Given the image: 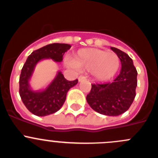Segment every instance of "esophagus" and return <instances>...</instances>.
Wrapping results in <instances>:
<instances>
[{"instance_id": "esophagus-1", "label": "esophagus", "mask_w": 158, "mask_h": 158, "mask_svg": "<svg viewBox=\"0 0 158 158\" xmlns=\"http://www.w3.org/2000/svg\"><path fill=\"white\" fill-rule=\"evenodd\" d=\"M85 80H86V77L85 76L81 75V76L78 77V81H79V82L82 81H85Z\"/></svg>"}]
</instances>
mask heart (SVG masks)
<instances>
[{
    "label": "heart",
    "instance_id": "obj_1",
    "mask_svg": "<svg viewBox=\"0 0 158 158\" xmlns=\"http://www.w3.org/2000/svg\"><path fill=\"white\" fill-rule=\"evenodd\" d=\"M73 66L77 69L92 71L96 80L105 81L115 76L120 65L116 54L96 48L79 50L72 59Z\"/></svg>",
    "mask_w": 158,
    "mask_h": 158
}]
</instances>
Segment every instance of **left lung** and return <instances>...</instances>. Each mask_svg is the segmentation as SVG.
<instances>
[{
    "label": "left lung",
    "mask_w": 158,
    "mask_h": 158,
    "mask_svg": "<svg viewBox=\"0 0 158 158\" xmlns=\"http://www.w3.org/2000/svg\"><path fill=\"white\" fill-rule=\"evenodd\" d=\"M111 49L120 59V73L111 83L92 85L86 100L96 112L117 116L127 111L135 100L138 73L127 54L115 47Z\"/></svg>",
    "instance_id": "obj_1"
}]
</instances>
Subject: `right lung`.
I'll return each instance as SVG.
<instances>
[{"instance_id": "right-lung-1", "label": "right lung", "mask_w": 158, "mask_h": 158, "mask_svg": "<svg viewBox=\"0 0 158 158\" xmlns=\"http://www.w3.org/2000/svg\"><path fill=\"white\" fill-rule=\"evenodd\" d=\"M70 47L66 43H52L33 51L27 57L19 76V96L32 114L46 116L58 111L63 105L69 89L77 84V80L67 81L61 71L57 73L54 80L45 89L33 90L29 83L38 62L49 58L61 62L64 54Z\"/></svg>"}]
</instances>
